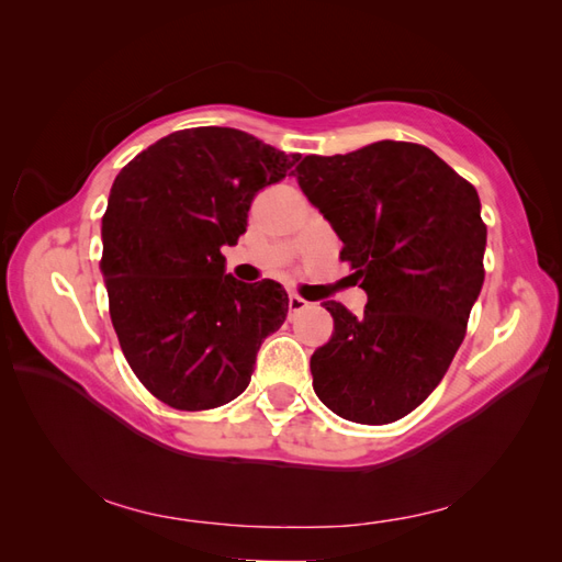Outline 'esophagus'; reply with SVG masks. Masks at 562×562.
<instances>
[{"label":"esophagus","mask_w":562,"mask_h":562,"mask_svg":"<svg viewBox=\"0 0 562 562\" xmlns=\"http://www.w3.org/2000/svg\"><path fill=\"white\" fill-rule=\"evenodd\" d=\"M307 300H302L300 295H291V297H288V310H291V312H302V310H307Z\"/></svg>","instance_id":"esophagus-1"}]
</instances>
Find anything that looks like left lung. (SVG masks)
<instances>
[{"mask_svg": "<svg viewBox=\"0 0 562 562\" xmlns=\"http://www.w3.org/2000/svg\"><path fill=\"white\" fill-rule=\"evenodd\" d=\"M293 176L368 295L363 316L323 302L335 328L310 361L316 396L349 422H396L443 380L481 295L479 192L429 147L396 140L304 157Z\"/></svg>", "mask_w": 562, "mask_h": 562, "instance_id": "8db88e82", "label": "left lung"}]
</instances>
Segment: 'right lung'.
<instances>
[{
	"label": "right lung",
	"mask_w": 562,
	"mask_h": 562,
	"mask_svg": "<svg viewBox=\"0 0 562 562\" xmlns=\"http://www.w3.org/2000/svg\"><path fill=\"white\" fill-rule=\"evenodd\" d=\"M297 159L250 133L201 126L147 147L112 184L100 229L112 326L135 378L176 411L239 396L285 321L283 285L236 281L220 248L236 246L255 194Z\"/></svg>",
	"instance_id": "add662e5"
}]
</instances>
